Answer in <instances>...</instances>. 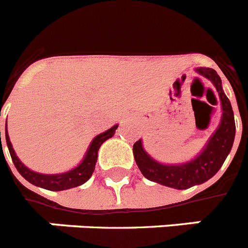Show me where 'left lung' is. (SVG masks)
I'll return each instance as SVG.
<instances>
[{
    "mask_svg": "<svg viewBox=\"0 0 248 248\" xmlns=\"http://www.w3.org/2000/svg\"><path fill=\"white\" fill-rule=\"evenodd\" d=\"M197 72L214 84L222 100L223 109L222 122L200 155L196 156L194 160L180 166H164L153 160L145 153L141 140L135 142L132 148L136 164L145 178L177 190H186L195 185H200L210 180L220 170L234 141V114L231 102L223 92L222 80L213 68L200 67L197 68Z\"/></svg>",
    "mask_w": 248,
    "mask_h": 248,
    "instance_id": "1",
    "label": "left lung"
}]
</instances>
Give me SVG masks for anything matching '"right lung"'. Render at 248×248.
I'll return each mask as SVG.
<instances>
[{
  "label": "right lung",
  "instance_id": "add662e5",
  "mask_svg": "<svg viewBox=\"0 0 248 248\" xmlns=\"http://www.w3.org/2000/svg\"><path fill=\"white\" fill-rule=\"evenodd\" d=\"M117 127L118 126L116 124V126H113V127L109 128V130L106 131V132H103V134L98 135V136L93 140L92 144H90L84 160H82L76 168H74V170H70V172L62 173V174H40V173L33 172V170H30L29 168H26L23 163L20 162L19 158L16 156L15 152H14L13 149V145H11V141H10L9 135H7V131H6V144L9 146L10 155H11V159H13L16 170H17V172H19L28 182H30L31 185H35V186L42 187V188H46V190L62 191L72 188V187L80 186V185L85 183L86 181L89 180L90 177H92L93 172H94V170H95V163L96 159H98V150H99L100 145L103 144L106 140H108V139L113 136L116 130H117Z\"/></svg>",
  "mask_w": 248,
  "mask_h": 248
}]
</instances>
